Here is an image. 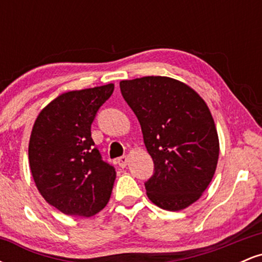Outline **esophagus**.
Returning <instances> with one entry per match:
<instances>
[{"mask_svg": "<svg viewBox=\"0 0 262 262\" xmlns=\"http://www.w3.org/2000/svg\"><path fill=\"white\" fill-rule=\"evenodd\" d=\"M118 165L121 167H125L128 165V162H129V159H128V156H122V158H119L118 159Z\"/></svg>", "mask_w": 262, "mask_h": 262, "instance_id": "esophagus-1", "label": "esophagus"}]
</instances>
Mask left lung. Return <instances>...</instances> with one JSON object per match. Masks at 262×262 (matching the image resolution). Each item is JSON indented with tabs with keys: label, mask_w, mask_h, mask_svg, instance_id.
Instances as JSON below:
<instances>
[{
	"label": "left lung",
	"mask_w": 262,
	"mask_h": 262,
	"mask_svg": "<svg viewBox=\"0 0 262 262\" xmlns=\"http://www.w3.org/2000/svg\"><path fill=\"white\" fill-rule=\"evenodd\" d=\"M119 86L155 165L146 196L165 210L187 208L217 169L219 139L208 106L192 87L167 76L123 80Z\"/></svg>",
	"instance_id": "1"
}]
</instances>
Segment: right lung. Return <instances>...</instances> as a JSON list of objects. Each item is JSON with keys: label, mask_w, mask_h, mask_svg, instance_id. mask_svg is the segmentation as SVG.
<instances>
[{"label": "right lung", "mask_w": 262, "mask_h": 262, "mask_svg": "<svg viewBox=\"0 0 262 262\" xmlns=\"http://www.w3.org/2000/svg\"><path fill=\"white\" fill-rule=\"evenodd\" d=\"M114 85L58 96L38 114L28 146L29 167L39 193L68 215L92 217L107 206L116 180L91 138L98 108Z\"/></svg>", "instance_id": "add662e5"}]
</instances>
